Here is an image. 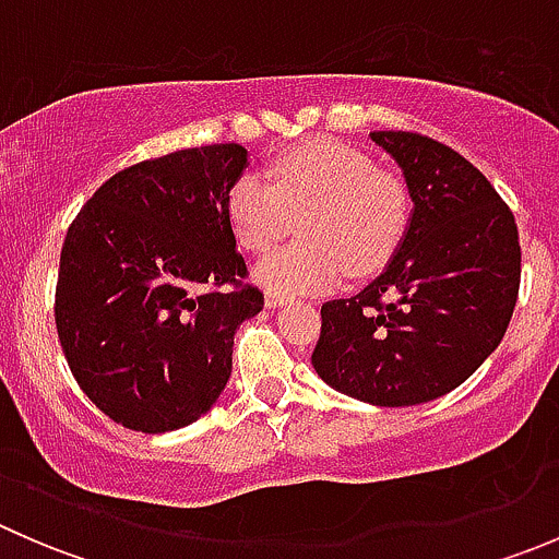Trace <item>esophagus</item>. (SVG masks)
Segmentation results:
<instances>
[{
    "label": "esophagus",
    "instance_id": "1",
    "mask_svg": "<svg viewBox=\"0 0 559 559\" xmlns=\"http://www.w3.org/2000/svg\"><path fill=\"white\" fill-rule=\"evenodd\" d=\"M264 302H267V308H281V306H286V302H289V297L278 295V292H267Z\"/></svg>",
    "mask_w": 559,
    "mask_h": 559
}]
</instances>
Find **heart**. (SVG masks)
<instances>
[{
    "label": "heart",
    "instance_id": "obj_1",
    "mask_svg": "<svg viewBox=\"0 0 559 559\" xmlns=\"http://www.w3.org/2000/svg\"><path fill=\"white\" fill-rule=\"evenodd\" d=\"M235 240L262 253L300 216V240L259 262L257 278L278 295L332 286L343 273L370 275L394 257L411 224V191L362 151L311 138L267 165V180L243 173L224 197Z\"/></svg>",
    "mask_w": 559,
    "mask_h": 559
}]
</instances>
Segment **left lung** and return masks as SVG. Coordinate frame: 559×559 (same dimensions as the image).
I'll list each match as a JSON object with an SVG mask.
<instances>
[{"instance_id": "left-lung-1", "label": "left lung", "mask_w": 559, "mask_h": 559, "mask_svg": "<svg viewBox=\"0 0 559 559\" xmlns=\"http://www.w3.org/2000/svg\"><path fill=\"white\" fill-rule=\"evenodd\" d=\"M403 167L414 213L384 273L321 306L313 368L370 405H419L452 392L503 341L522 278L514 213L449 145L370 132Z\"/></svg>"}]
</instances>
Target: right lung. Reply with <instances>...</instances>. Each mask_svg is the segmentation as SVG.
<instances>
[{
	"mask_svg": "<svg viewBox=\"0 0 559 559\" xmlns=\"http://www.w3.org/2000/svg\"><path fill=\"white\" fill-rule=\"evenodd\" d=\"M246 162L238 143L138 162L67 229L56 332L75 381L116 425L178 430L227 386L235 330L264 306L224 211Z\"/></svg>",
	"mask_w": 559,
	"mask_h": 559,
	"instance_id": "1",
	"label": "right lung"
}]
</instances>
